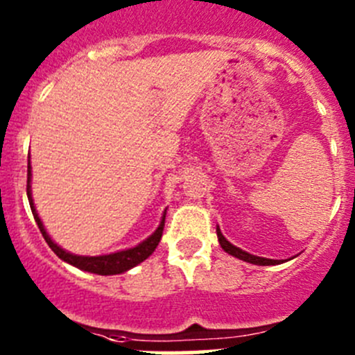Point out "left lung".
Returning a JSON list of instances; mask_svg holds the SVG:
<instances>
[{
    "instance_id": "1",
    "label": "left lung",
    "mask_w": 355,
    "mask_h": 355,
    "mask_svg": "<svg viewBox=\"0 0 355 355\" xmlns=\"http://www.w3.org/2000/svg\"><path fill=\"white\" fill-rule=\"evenodd\" d=\"M216 235H218V242H220L221 249H223L225 252H228L230 256H234V257H239V259L245 261V263L259 264V266H271V264H280L282 263V261H278V259H268V257L252 256V254H249V252H245V250L239 249V247L230 244V242H228L227 239L223 237V234H221L220 228H216Z\"/></svg>"
}]
</instances>
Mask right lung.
<instances>
[{"label":"right lung","instance_id":"1","mask_svg":"<svg viewBox=\"0 0 355 355\" xmlns=\"http://www.w3.org/2000/svg\"><path fill=\"white\" fill-rule=\"evenodd\" d=\"M31 177H32L31 161H28V164H27V198H28V204H31L32 214H34L35 223H37V227H39V230H41L42 237H44V241L48 242V245L51 247L53 252H55L56 256L60 257V259H63L65 263L71 264V266L78 268V270L89 271V273H96V275H120V273H125V271H128L130 268L141 264L142 261L148 259V257L151 256L153 252H155L157 244H159L161 235H163L164 216H166V211L163 213L161 223H159V227L156 228L155 234H153L151 237L146 239L144 242H141L139 245L132 247V249L118 250V252L106 254V256H77V254L67 252L65 249H62V247H60L58 244H55V242L51 241V237H49L48 232H46L44 225H42L41 218H39L37 211H35L34 200H32Z\"/></svg>","mask_w":355,"mask_h":355}]
</instances>
